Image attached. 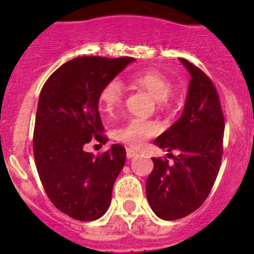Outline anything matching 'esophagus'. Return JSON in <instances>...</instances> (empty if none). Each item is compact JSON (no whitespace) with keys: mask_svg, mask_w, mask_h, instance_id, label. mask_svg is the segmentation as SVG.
Masks as SVG:
<instances>
[{"mask_svg":"<svg viewBox=\"0 0 254 254\" xmlns=\"http://www.w3.org/2000/svg\"><path fill=\"white\" fill-rule=\"evenodd\" d=\"M127 157L129 159L134 158V157H137V151H134L133 149H130V147H127Z\"/></svg>","mask_w":254,"mask_h":254,"instance_id":"obj_1","label":"esophagus"}]
</instances>
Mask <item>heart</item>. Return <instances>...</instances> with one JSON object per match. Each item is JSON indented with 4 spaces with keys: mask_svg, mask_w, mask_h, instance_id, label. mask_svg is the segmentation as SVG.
Instances as JSON below:
<instances>
[{
    "mask_svg": "<svg viewBox=\"0 0 254 254\" xmlns=\"http://www.w3.org/2000/svg\"><path fill=\"white\" fill-rule=\"evenodd\" d=\"M134 83L146 89L161 105L169 100L173 88L171 83L165 75L157 71H146L134 76ZM124 87L119 79L108 81L99 95L100 111L104 115H112L117 111L123 103ZM159 131V125L154 121L142 119H131L115 130L113 135L120 142H124L131 147H141L147 138H150Z\"/></svg>",
    "mask_w": 254,
    "mask_h": 254,
    "instance_id": "obj_1",
    "label": "heart"
}]
</instances>
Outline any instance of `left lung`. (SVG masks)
<instances>
[{"label": "left lung", "mask_w": 254, "mask_h": 254, "mask_svg": "<svg viewBox=\"0 0 254 254\" xmlns=\"http://www.w3.org/2000/svg\"><path fill=\"white\" fill-rule=\"evenodd\" d=\"M189 71L190 84L183 113L155 138L167 151L177 150L174 163L153 158L146 181L151 209L163 220H177L196 211L211 192L223 155L224 116L216 88L203 71L179 59Z\"/></svg>", "instance_id": "1"}]
</instances>
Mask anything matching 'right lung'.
I'll use <instances>...</instances> for the list:
<instances>
[{"label":"right lung","instance_id":"right-lung-1","mask_svg":"<svg viewBox=\"0 0 254 254\" xmlns=\"http://www.w3.org/2000/svg\"><path fill=\"white\" fill-rule=\"evenodd\" d=\"M135 59L79 57L61 65L42 88L34 129V158L47 196L72 219H100L111 205L112 190L127 151L121 145L95 157L84 146L104 142L99 95Z\"/></svg>","mask_w":254,"mask_h":254}]
</instances>
